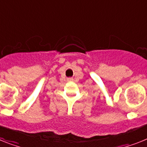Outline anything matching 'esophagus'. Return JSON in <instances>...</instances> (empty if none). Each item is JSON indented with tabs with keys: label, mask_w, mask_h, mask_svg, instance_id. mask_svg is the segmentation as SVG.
I'll list each match as a JSON object with an SVG mask.
<instances>
[{
	"label": "esophagus",
	"mask_w": 147,
	"mask_h": 147,
	"mask_svg": "<svg viewBox=\"0 0 147 147\" xmlns=\"http://www.w3.org/2000/svg\"><path fill=\"white\" fill-rule=\"evenodd\" d=\"M67 82H71V81H73V79L72 78H67Z\"/></svg>",
	"instance_id": "obj_1"
}]
</instances>
